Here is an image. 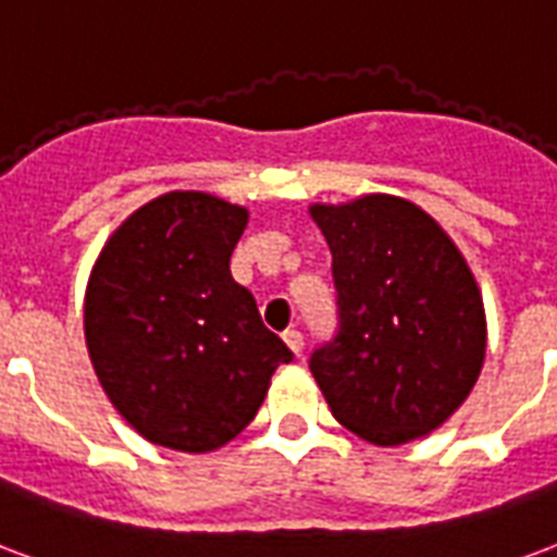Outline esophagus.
Wrapping results in <instances>:
<instances>
[{"instance_id":"esophagus-1","label":"esophagus","mask_w":557,"mask_h":557,"mask_svg":"<svg viewBox=\"0 0 557 557\" xmlns=\"http://www.w3.org/2000/svg\"><path fill=\"white\" fill-rule=\"evenodd\" d=\"M283 339H286V345H289L292 351H295L300 357V351H304V333H300V331H286V333H283Z\"/></svg>"}]
</instances>
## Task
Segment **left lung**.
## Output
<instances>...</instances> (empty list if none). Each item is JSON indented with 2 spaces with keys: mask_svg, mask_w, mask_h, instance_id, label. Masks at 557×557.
<instances>
[{
  "mask_svg": "<svg viewBox=\"0 0 557 557\" xmlns=\"http://www.w3.org/2000/svg\"><path fill=\"white\" fill-rule=\"evenodd\" d=\"M310 215L336 286V333L310 357L331 413L374 446L431 434L467 401L484 362V304L467 259L401 197Z\"/></svg>",
  "mask_w": 557,
  "mask_h": 557,
  "instance_id": "8db88e82",
  "label": "left lung"
}]
</instances>
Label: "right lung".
Masks as SVG:
<instances>
[{
	"label": "right lung",
	"mask_w": 557,
	"mask_h": 557,
	"mask_svg": "<svg viewBox=\"0 0 557 557\" xmlns=\"http://www.w3.org/2000/svg\"><path fill=\"white\" fill-rule=\"evenodd\" d=\"M247 212L200 191L141 206L102 247L85 339L111 405L150 443L212 451L242 434L295 354L230 274Z\"/></svg>",
	"instance_id": "obj_1"
}]
</instances>
